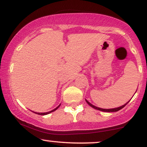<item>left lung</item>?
<instances>
[{
  "label": "left lung",
  "mask_w": 147,
  "mask_h": 147,
  "mask_svg": "<svg viewBox=\"0 0 147 147\" xmlns=\"http://www.w3.org/2000/svg\"><path fill=\"white\" fill-rule=\"evenodd\" d=\"M131 99H132V98H131ZM129 101H130V100H129ZM129 102H128L127 103H126L125 104H124V105H123V106H119V107H117V108H115V109H101V108L97 107V106H95L92 105V104H90V103L88 101H87L86 99V102L88 103V104L89 106H90L91 107H92V108H93V109H97V110H99V111H104V112H117V111H119V110H121V109H123V108H124V106H125L126 105V104H127L129 102Z\"/></svg>",
  "instance_id": "obj_1"
}]
</instances>
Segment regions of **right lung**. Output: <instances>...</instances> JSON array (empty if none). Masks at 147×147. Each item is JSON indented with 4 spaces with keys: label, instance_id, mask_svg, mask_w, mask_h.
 I'll return each instance as SVG.
<instances>
[{
    "label": "right lung",
    "instance_id": "obj_1",
    "mask_svg": "<svg viewBox=\"0 0 147 147\" xmlns=\"http://www.w3.org/2000/svg\"><path fill=\"white\" fill-rule=\"evenodd\" d=\"M60 105H61V104H59V105L58 106H57V108H55V109H53V110H52V111H49V112H47V113H36V112H34V113H36V114H38V115H48V114H49V113H50L53 112V111H56L57 109H58Z\"/></svg>",
    "mask_w": 147,
    "mask_h": 147
}]
</instances>
